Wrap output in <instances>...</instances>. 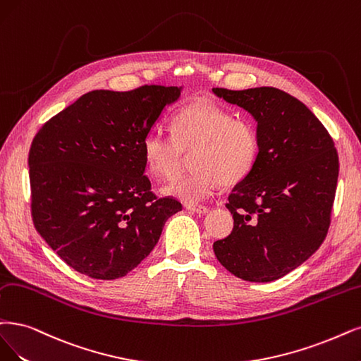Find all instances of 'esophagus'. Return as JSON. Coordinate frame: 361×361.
<instances>
[{
	"label": "esophagus",
	"mask_w": 361,
	"mask_h": 361,
	"mask_svg": "<svg viewBox=\"0 0 361 361\" xmlns=\"http://www.w3.org/2000/svg\"><path fill=\"white\" fill-rule=\"evenodd\" d=\"M185 209L197 212V214H205V212L209 211L208 207H205V205H197V204H185Z\"/></svg>",
	"instance_id": "esophagus-1"
}]
</instances>
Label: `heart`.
I'll use <instances>...</instances> for the list:
<instances>
[{
  "label": "heart",
  "mask_w": 361,
  "mask_h": 361,
  "mask_svg": "<svg viewBox=\"0 0 361 361\" xmlns=\"http://www.w3.org/2000/svg\"><path fill=\"white\" fill-rule=\"evenodd\" d=\"M172 137L152 130L142 140V157L156 178H169L181 165L184 152H190L188 176L166 184L162 192L184 202L208 199L220 184L243 181L255 168L260 137L248 118L235 117L224 106L204 99L185 105L171 122Z\"/></svg>",
  "instance_id": "1"
}]
</instances>
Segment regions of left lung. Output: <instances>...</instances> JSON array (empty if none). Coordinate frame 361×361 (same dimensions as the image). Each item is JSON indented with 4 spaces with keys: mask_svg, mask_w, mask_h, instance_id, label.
Returning <instances> with one entry per match:
<instances>
[{
    "mask_svg": "<svg viewBox=\"0 0 361 361\" xmlns=\"http://www.w3.org/2000/svg\"><path fill=\"white\" fill-rule=\"evenodd\" d=\"M212 92L257 122L259 159L229 195L232 233L214 243L235 276L269 283L296 269L323 244L339 176L335 142L303 102L276 87Z\"/></svg>",
    "mask_w": 361,
    "mask_h": 361,
    "instance_id": "obj_1",
    "label": "left lung"
}]
</instances>
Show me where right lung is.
I'll use <instances>...</instances> for the list:
<instances>
[{
    "label": "right lung",
    "instance_id": "add662e5",
    "mask_svg": "<svg viewBox=\"0 0 361 361\" xmlns=\"http://www.w3.org/2000/svg\"><path fill=\"white\" fill-rule=\"evenodd\" d=\"M177 86L92 90L53 116L32 140L28 165L37 232L68 266L95 279L129 274L181 211L144 176L142 140Z\"/></svg>",
    "mask_w": 361,
    "mask_h": 361
}]
</instances>
